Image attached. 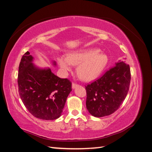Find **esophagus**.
<instances>
[{"label": "esophagus", "mask_w": 152, "mask_h": 152, "mask_svg": "<svg viewBox=\"0 0 152 152\" xmlns=\"http://www.w3.org/2000/svg\"><path fill=\"white\" fill-rule=\"evenodd\" d=\"M78 85L77 84V83H72V89H74V88H76L77 86H78Z\"/></svg>", "instance_id": "obj_1"}]
</instances>
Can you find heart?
<instances>
[{
  "instance_id": "obj_1",
  "label": "heart",
  "mask_w": 152,
  "mask_h": 152,
  "mask_svg": "<svg viewBox=\"0 0 152 152\" xmlns=\"http://www.w3.org/2000/svg\"><path fill=\"white\" fill-rule=\"evenodd\" d=\"M108 62V56L95 48L73 51L67 57H58V63L64 72L72 70L73 64H78L77 74L82 80L87 82L97 78L105 69Z\"/></svg>"
}]
</instances>
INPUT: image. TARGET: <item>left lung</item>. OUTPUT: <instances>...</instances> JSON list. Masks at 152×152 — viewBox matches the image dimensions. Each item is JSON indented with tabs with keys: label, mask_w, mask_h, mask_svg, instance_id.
Wrapping results in <instances>:
<instances>
[{
	"label": "left lung",
	"mask_w": 152,
	"mask_h": 152,
	"mask_svg": "<svg viewBox=\"0 0 152 152\" xmlns=\"http://www.w3.org/2000/svg\"><path fill=\"white\" fill-rule=\"evenodd\" d=\"M130 82L129 65L119 61L101 78L86 86L88 112L96 118L113 114L127 96Z\"/></svg>",
	"instance_id": "obj_1"
}]
</instances>
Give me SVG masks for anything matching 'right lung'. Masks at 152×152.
I'll use <instances>...</instances> for the list:
<instances>
[{
	"mask_svg": "<svg viewBox=\"0 0 152 152\" xmlns=\"http://www.w3.org/2000/svg\"><path fill=\"white\" fill-rule=\"evenodd\" d=\"M33 61V56L27 51L19 63V96L34 117L44 120L56 119L62 114L67 96L72 91V83L67 78L55 75L49 68L37 67Z\"/></svg>",
	"mask_w": 152,
	"mask_h": 152,
	"instance_id": "add662e5",
	"label": "right lung"
}]
</instances>
